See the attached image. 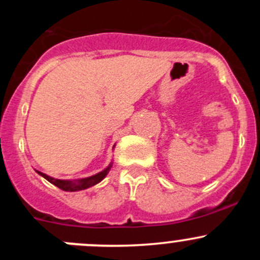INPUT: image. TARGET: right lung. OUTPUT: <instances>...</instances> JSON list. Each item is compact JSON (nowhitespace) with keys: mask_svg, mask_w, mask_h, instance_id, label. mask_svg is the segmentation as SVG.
<instances>
[{"mask_svg":"<svg viewBox=\"0 0 260 260\" xmlns=\"http://www.w3.org/2000/svg\"><path fill=\"white\" fill-rule=\"evenodd\" d=\"M111 167H112V164L109 165V166L107 167L106 170H103V171L99 172V174L94 175V176L86 177V179L77 180V181H67V180L52 179V177H50V176H48V175L43 174V172H40V171H38V174L41 175L44 179L48 180L49 182H51L52 185H55L56 187L61 188V190H64V191H70V192H73V191L85 190V188H88V187H90V186H94L95 183L101 182V181L107 176V174L109 172Z\"/></svg>","mask_w":260,"mask_h":260,"instance_id":"1","label":"right lung"}]
</instances>
